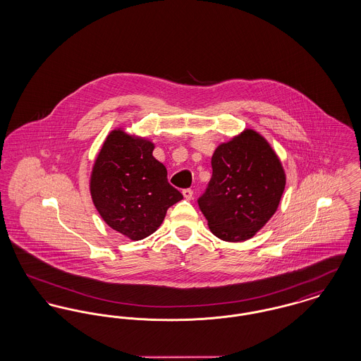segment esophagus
Segmentation results:
<instances>
[{
	"label": "esophagus",
	"instance_id": "obj_1",
	"mask_svg": "<svg viewBox=\"0 0 361 361\" xmlns=\"http://www.w3.org/2000/svg\"><path fill=\"white\" fill-rule=\"evenodd\" d=\"M183 195H184V197H185L187 200H190V199L193 197V190L190 188L183 189Z\"/></svg>",
	"mask_w": 361,
	"mask_h": 361
}]
</instances>
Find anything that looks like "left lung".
I'll use <instances>...</instances> for the list:
<instances>
[{
    "label": "left lung",
    "instance_id": "left-lung-1",
    "mask_svg": "<svg viewBox=\"0 0 361 361\" xmlns=\"http://www.w3.org/2000/svg\"><path fill=\"white\" fill-rule=\"evenodd\" d=\"M212 177L197 203L214 235L228 242L252 238L275 214L286 173L271 145L253 130L216 147Z\"/></svg>",
    "mask_w": 361,
    "mask_h": 361
}]
</instances>
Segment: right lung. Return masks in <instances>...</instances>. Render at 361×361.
<instances>
[{
  "label": "right lung",
  "instance_id": "obj_1",
  "mask_svg": "<svg viewBox=\"0 0 361 361\" xmlns=\"http://www.w3.org/2000/svg\"><path fill=\"white\" fill-rule=\"evenodd\" d=\"M153 150L150 140L114 130L90 176L92 200L104 222L133 240L153 234L168 208L183 199Z\"/></svg>",
  "mask_w": 361,
  "mask_h": 361
}]
</instances>
